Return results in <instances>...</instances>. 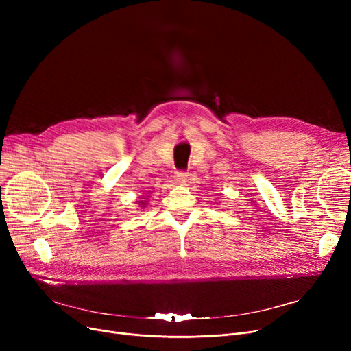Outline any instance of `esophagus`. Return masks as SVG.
I'll return each mask as SVG.
<instances>
[{"instance_id":"esophagus-1","label":"esophagus","mask_w":351,"mask_h":351,"mask_svg":"<svg viewBox=\"0 0 351 351\" xmlns=\"http://www.w3.org/2000/svg\"><path fill=\"white\" fill-rule=\"evenodd\" d=\"M189 182V174L187 173H177L176 176V183L180 186H186Z\"/></svg>"}]
</instances>
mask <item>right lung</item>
<instances>
[{
  "mask_svg": "<svg viewBox=\"0 0 351 351\" xmlns=\"http://www.w3.org/2000/svg\"><path fill=\"white\" fill-rule=\"evenodd\" d=\"M146 197H149V196H146ZM137 204L141 205V208H142V209H145V208H146V205H147V200H139V202H137Z\"/></svg>",
  "mask_w": 351,
  "mask_h": 351,
  "instance_id": "right-lung-1",
  "label": "right lung"
}]
</instances>
